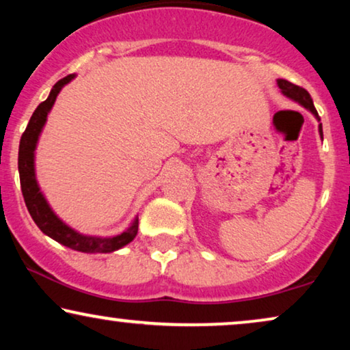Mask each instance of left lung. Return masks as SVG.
Returning <instances> with one entry per match:
<instances>
[{
    "mask_svg": "<svg viewBox=\"0 0 350 350\" xmlns=\"http://www.w3.org/2000/svg\"><path fill=\"white\" fill-rule=\"evenodd\" d=\"M277 85H279L280 92L285 95V97H288L290 100H293V102L299 103L301 107H304L308 111H310L314 114V118L320 121L319 118V113L317 109L314 107V102L312 98H310L309 92L303 88H299V85H295L293 83H290V81L286 79H277ZM319 133H320V138L323 140V131H322V124H319Z\"/></svg>",
    "mask_w": 350,
    "mask_h": 350,
    "instance_id": "1",
    "label": "left lung"
}]
</instances>
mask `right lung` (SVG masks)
I'll use <instances>...</instances> for the list:
<instances>
[{
    "label": "right lung",
    "mask_w": 350,
    "mask_h": 350,
    "mask_svg": "<svg viewBox=\"0 0 350 350\" xmlns=\"http://www.w3.org/2000/svg\"><path fill=\"white\" fill-rule=\"evenodd\" d=\"M76 75H68L64 79L57 81L52 88L49 97L44 102L38 105L35 113L31 114L30 122L23 132L18 145V175H21V186L22 194L25 199V205L30 212L33 221L41 229L46 236L54 239L55 242L62 245L71 248V250L83 252V253H111L119 248L126 247L135 239L138 232V217L132 219L129 228L124 229L122 232L116 236L100 237V236H88L81 234L71 226H68L64 219L57 217V213L47 202V199L42 194L40 183L36 180V169H35V151L38 146V140L42 129L46 126L47 114L54 107L57 95L65 88L70 81H73Z\"/></svg>",
    "instance_id": "obj_1"
}]
</instances>
